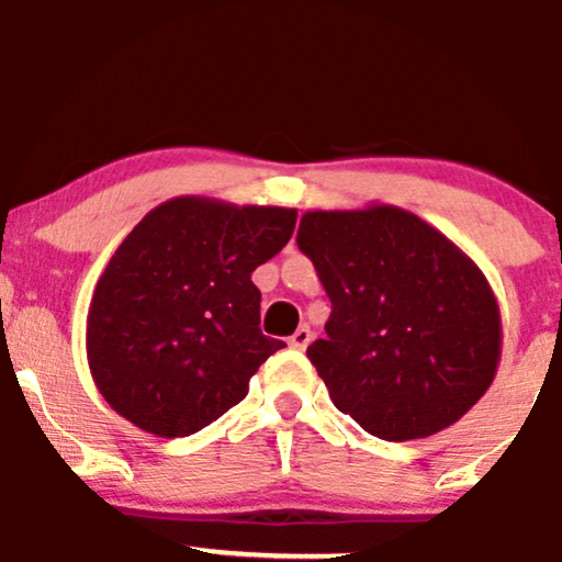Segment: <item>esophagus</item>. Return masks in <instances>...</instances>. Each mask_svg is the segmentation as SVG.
<instances>
[{
  "label": "esophagus",
  "instance_id": "esophagus-1",
  "mask_svg": "<svg viewBox=\"0 0 562 562\" xmlns=\"http://www.w3.org/2000/svg\"><path fill=\"white\" fill-rule=\"evenodd\" d=\"M312 338H314V335H312V330H308V325H301L299 330H295L293 335H290L288 344L293 346V348H299V351H303V348H306L308 344H312Z\"/></svg>",
  "mask_w": 562,
  "mask_h": 562
}]
</instances>
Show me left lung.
<instances>
[{
	"label": "left lung",
	"instance_id": "1",
	"mask_svg": "<svg viewBox=\"0 0 562 562\" xmlns=\"http://www.w3.org/2000/svg\"><path fill=\"white\" fill-rule=\"evenodd\" d=\"M299 248L333 301L306 357L333 404L385 441L428 438L473 409L502 357L499 303L465 250L389 203L306 211Z\"/></svg>",
	"mask_w": 562,
	"mask_h": 562
}]
</instances>
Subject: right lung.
<instances>
[{"label":"right lung","instance_id":"1","mask_svg":"<svg viewBox=\"0 0 562 562\" xmlns=\"http://www.w3.org/2000/svg\"><path fill=\"white\" fill-rule=\"evenodd\" d=\"M295 216L179 195L128 232L87 314L89 372L121 417L177 438L243 402L250 378L285 346L261 333L250 272L285 248Z\"/></svg>","mask_w":562,"mask_h":562}]
</instances>
